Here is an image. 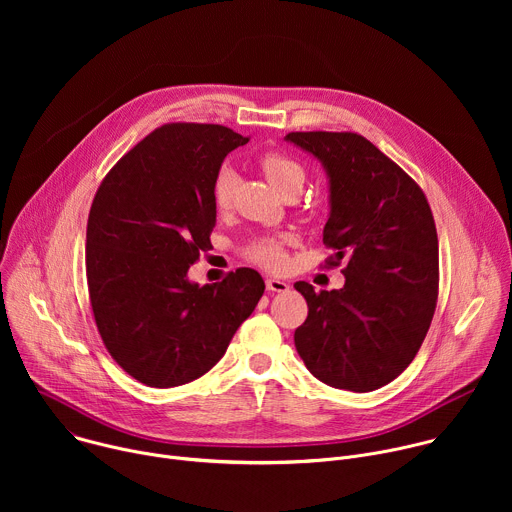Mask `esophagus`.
I'll use <instances>...</instances> for the list:
<instances>
[{"label":"esophagus","mask_w":512,"mask_h":512,"mask_svg":"<svg viewBox=\"0 0 512 512\" xmlns=\"http://www.w3.org/2000/svg\"><path fill=\"white\" fill-rule=\"evenodd\" d=\"M265 287H267V291H277V294H283V291H287V289H289V283H287V281H283V279L269 277V279L265 281Z\"/></svg>","instance_id":"obj_1"}]
</instances>
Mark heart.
<instances>
[{
	"label": "heart",
	"mask_w": 512,
	"mask_h": 512,
	"mask_svg": "<svg viewBox=\"0 0 512 512\" xmlns=\"http://www.w3.org/2000/svg\"><path fill=\"white\" fill-rule=\"evenodd\" d=\"M257 166L261 170V174L265 176V180L279 192H298L306 180V170L304 166L287 154L281 152H265L259 156ZM235 174L229 168H223L221 172L216 174L214 184H212V200L214 206L218 210H227L231 206L233 200V188H235ZM247 257L265 267V269H279L285 263V253H283V245L279 239L275 237H263L259 241H255L249 251Z\"/></svg>",
	"instance_id": "heart-1"
}]
</instances>
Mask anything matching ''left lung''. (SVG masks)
<instances>
[{
  "mask_svg": "<svg viewBox=\"0 0 512 512\" xmlns=\"http://www.w3.org/2000/svg\"><path fill=\"white\" fill-rule=\"evenodd\" d=\"M330 178L324 245L328 267L344 263L342 289L294 287L308 318L294 342L322 383L354 393L397 379L415 358L435 312L440 249L419 184L367 137L352 131H291Z\"/></svg>",
  "mask_w": 512,
  "mask_h": 512,
  "instance_id": "1",
  "label": "left lung"
}]
</instances>
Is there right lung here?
<instances>
[{"mask_svg":"<svg viewBox=\"0 0 512 512\" xmlns=\"http://www.w3.org/2000/svg\"><path fill=\"white\" fill-rule=\"evenodd\" d=\"M249 137L214 123H166L103 178L87 223V283L97 330L135 381L186 385L223 358L265 283L239 267L188 281L216 225L212 184Z\"/></svg>","mask_w":512,"mask_h":512,"instance_id":"right-lung-1","label":"right lung"}]
</instances>
